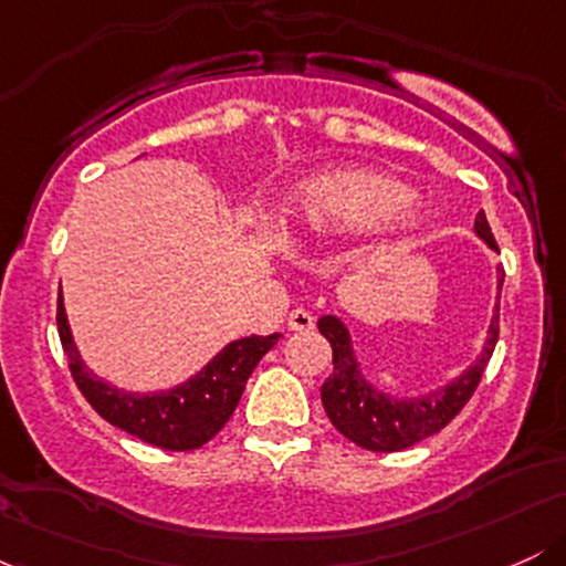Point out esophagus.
I'll return each instance as SVG.
<instances>
[{"instance_id":"esophagus-1","label":"esophagus","mask_w":566,"mask_h":566,"mask_svg":"<svg viewBox=\"0 0 566 566\" xmlns=\"http://www.w3.org/2000/svg\"><path fill=\"white\" fill-rule=\"evenodd\" d=\"M290 329H295V333H311L314 329V316H311V311L305 308H295L290 311Z\"/></svg>"}]
</instances>
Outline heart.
Masks as SVG:
<instances>
[{"instance_id": "obj_1", "label": "heart", "mask_w": 566, "mask_h": 566, "mask_svg": "<svg viewBox=\"0 0 566 566\" xmlns=\"http://www.w3.org/2000/svg\"><path fill=\"white\" fill-rule=\"evenodd\" d=\"M401 180L369 167H343L303 180L287 193L282 218L308 237H340L386 223L394 233H415L426 218Z\"/></svg>"}]
</instances>
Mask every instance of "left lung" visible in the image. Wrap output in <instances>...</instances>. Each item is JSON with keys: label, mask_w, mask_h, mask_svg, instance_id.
I'll return each instance as SVG.
<instances>
[{"label": "left lung", "mask_w": 566, "mask_h": 566, "mask_svg": "<svg viewBox=\"0 0 566 566\" xmlns=\"http://www.w3.org/2000/svg\"><path fill=\"white\" fill-rule=\"evenodd\" d=\"M473 231L484 239L486 247L497 252V242L492 237L484 212L476 216ZM503 269H497V290L503 287ZM316 324H319V333L333 346V375L322 386V405L327 418L333 420V426L343 437L359 444L361 450L399 452L439 433L476 391L486 361H490L497 343L500 292L495 301V314H492L490 322V333H486V343L482 354L476 356V361L463 375H458L450 386L423 396H412V399H396V396L375 388L361 375L354 346H350V333L337 316H322Z\"/></svg>", "instance_id": "obj_1"}]
</instances>
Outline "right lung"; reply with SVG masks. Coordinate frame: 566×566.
<instances>
[{
  "mask_svg": "<svg viewBox=\"0 0 566 566\" xmlns=\"http://www.w3.org/2000/svg\"><path fill=\"white\" fill-rule=\"evenodd\" d=\"M57 335H61L63 350L69 356V369L74 375L76 388L103 420L127 431L129 437H138L146 444L161 447L170 452L199 450L216 433L229 423L237 409L247 378L258 361L279 343L274 335H250L242 340H233L207 361L193 378H188L170 391L157 394H135L122 391L103 378H97L93 369L84 367L80 350L71 337L63 295H57Z\"/></svg>",
  "mask_w": 566,
  "mask_h": 566,
  "instance_id": "obj_1",
  "label": "right lung"
}]
</instances>
